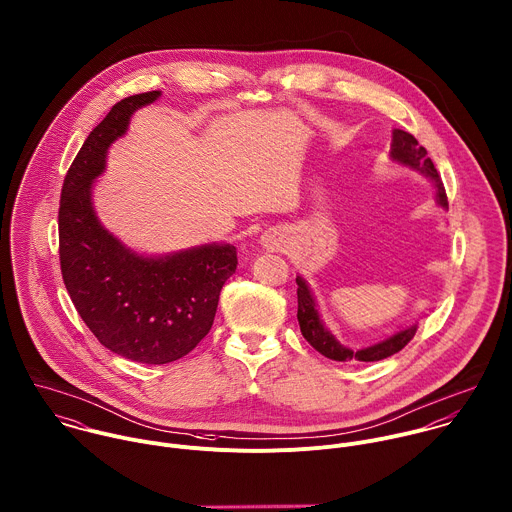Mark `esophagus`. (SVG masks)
Returning a JSON list of instances; mask_svg holds the SVG:
<instances>
[{"label":"esophagus","mask_w":512,"mask_h":512,"mask_svg":"<svg viewBox=\"0 0 512 512\" xmlns=\"http://www.w3.org/2000/svg\"><path fill=\"white\" fill-rule=\"evenodd\" d=\"M263 245H265V247H273V245H277V243H273L271 235H265V237H263Z\"/></svg>","instance_id":"1"}]
</instances>
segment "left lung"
<instances>
[{"label": "left lung", "instance_id": "1", "mask_svg": "<svg viewBox=\"0 0 512 512\" xmlns=\"http://www.w3.org/2000/svg\"><path fill=\"white\" fill-rule=\"evenodd\" d=\"M391 159L403 167L415 169L421 175L429 177L433 187H435V197L437 203L443 209H449V201H447V193L443 187V181L431 161V157L427 155V149L423 145H419V141L403 131V129H393V141H391V151H389ZM297 319H299V327L303 337L309 341V345L319 351L323 357L331 359V361H339V363H373V361H383L395 353H399L417 333V323L403 327L399 331H395L393 335H389L387 339L373 343L369 347H361V349H351L347 345H343L323 323L319 309H317V301L315 295L309 287V283L297 275Z\"/></svg>", "mask_w": 512, "mask_h": 512}]
</instances>
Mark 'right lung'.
<instances>
[{"label": "right lung", "instance_id": "add662e5", "mask_svg": "<svg viewBox=\"0 0 512 512\" xmlns=\"http://www.w3.org/2000/svg\"><path fill=\"white\" fill-rule=\"evenodd\" d=\"M159 97L161 91H147L111 107L73 159L59 201L61 275L79 317L103 347L145 365L173 363L197 347L237 269V249L229 243L137 253L93 209V185L109 147L127 133L131 115Z\"/></svg>", "mask_w": 512, "mask_h": 512}]
</instances>
